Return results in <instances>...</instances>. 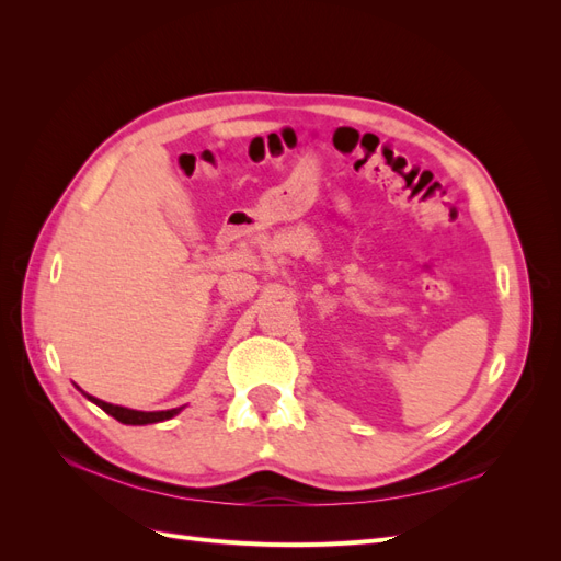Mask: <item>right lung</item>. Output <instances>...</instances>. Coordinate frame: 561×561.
<instances>
[{"label":"right lung","instance_id":"right-lung-1","mask_svg":"<svg viewBox=\"0 0 561 561\" xmlns=\"http://www.w3.org/2000/svg\"><path fill=\"white\" fill-rule=\"evenodd\" d=\"M83 393V390H81ZM91 402H95L100 410L107 412L110 416H114L116 421L126 423V426H147V423H159V421H165V419H173L175 414L182 412V407H175V410H165V412H138V410H128V407H118V404H110V402H103L98 400L89 393H83Z\"/></svg>","mask_w":561,"mask_h":561}]
</instances>
